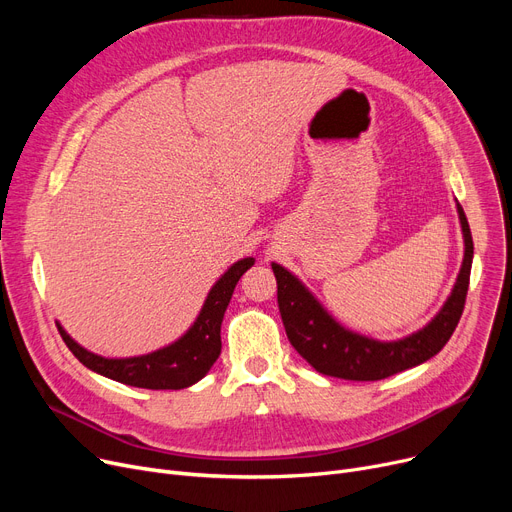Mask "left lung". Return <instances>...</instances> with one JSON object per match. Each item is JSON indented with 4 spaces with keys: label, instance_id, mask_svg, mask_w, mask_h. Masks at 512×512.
Returning <instances> with one entry per match:
<instances>
[{
    "label": "left lung",
    "instance_id": "8db88e82",
    "mask_svg": "<svg viewBox=\"0 0 512 512\" xmlns=\"http://www.w3.org/2000/svg\"><path fill=\"white\" fill-rule=\"evenodd\" d=\"M456 211L465 240L461 272L436 317L421 330L400 340H373L340 326L297 276L290 274L286 267L272 263L286 336L315 371L340 380L375 382L421 365L442 351L463 315L473 263V238L467 215L459 203Z\"/></svg>",
    "mask_w": 512,
    "mask_h": 512
}]
</instances>
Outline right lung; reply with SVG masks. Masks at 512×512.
<instances>
[{"mask_svg":"<svg viewBox=\"0 0 512 512\" xmlns=\"http://www.w3.org/2000/svg\"><path fill=\"white\" fill-rule=\"evenodd\" d=\"M255 263L253 257H245L228 267V272L215 282L207 299L195 319V324L186 330L176 342L159 348L149 355L107 359L95 355L70 338V334L58 324L60 336L72 355L89 367L91 371L105 375L126 386L147 390H182L197 384L211 369L215 359L222 353V319L232 299L236 282Z\"/></svg>","mask_w":512,"mask_h":512,"instance_id":"1","label":"right lung"}]
</instances>
